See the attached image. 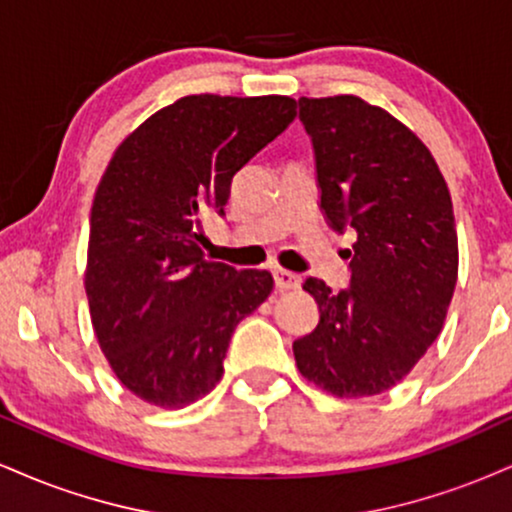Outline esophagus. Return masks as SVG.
<instances>
[{"instance_id":"obj_1","label":"esophagus","mask_w":512,"mask_h":512,"mask_svg":"<svg viewBox=\"0 0 512 512\" xmlns=\"http://www.w3.org/2000/svg\"><path fill=\"white\" fill-rule=\"evenodd\" d=\"M273 280L280 292H292V289L301 287V277L296 273H289L285 268H273Z\"/></svg>"}]
</instances>
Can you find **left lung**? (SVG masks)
Wrapping results in <instances>:
<instances>
[{
	"instance_id": "1",
	"label": "left lung",
	"mask_w": 512,
	"mask_h": 512,
	"mask_svg": "<svg viewBox=\"0 0 512 512\" xmlns=\"http://www.w3.org/2000/svg\"><path fill=\"white\" fill-rule=\"evenodd\" d=\"M313 142L320 208L353 230L349 289H304L318 327L294 342L296 368L339 399L382 394L425 356L458 280V235L444 175L413 130L353 94L299 99Z\"/></svg>"
}]
</instances>
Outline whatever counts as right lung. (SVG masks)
<instances>
[{
    "label": "right lung",
    "instance_id": "add662e5",
    "mask_svg": "<svg viewBox=\"0 0 512 512\" xmlns=\"http://www.w3.org/2000/svg\"><path fill=\"white\" fill-rule=\"evenodd\" d=\"M296 116L292 97L192 94L125 137L94 194L85 292L92 327L125 389L185 408L223 377L235 327L273 292L268 270L201 251L204 220L235 173Z\"/></svg>",
    "mask_w": 512,
    "mask_h": 512
}]
</instances>
